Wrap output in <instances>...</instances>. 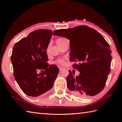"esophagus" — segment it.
Instances as JSON below:
<instances>
[{"instance_id":"34e87169","label":"esophagus","mask_w":122,"mask_h":122,"mask_svg":"<svg viewBox=\"0 0 122 122\" xmlns=\"http://www.w3.org/2000/svg\"><path fill=\"white\" fill-rule=\"evenodd\" d=\"M63 69V68H62V67H61V66H59V70L60 71H62V70Z\"/></svg>"}]
</instances>
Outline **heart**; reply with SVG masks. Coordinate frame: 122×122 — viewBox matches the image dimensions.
<instances>
[{
  "instance_id": "b5f03b06",
  "label": "heart",
  "mask_w": 122,
  "mask_h": 122,
  "mask_svg": "<svg viewBox=\"0 0 122 122\" xmlns=\"http://www.w3.org/2000/svg\"><path fill=\"white\" fill-rule=\"evenodd\" d=\"M66 40H67L66 38H58V39H56V43L57 45H58L59 46H61L62 44H63ZM56 63L60 64H63L64 63V60L62 59H59L56 61Z\"/></svg>"
}]
</instances>
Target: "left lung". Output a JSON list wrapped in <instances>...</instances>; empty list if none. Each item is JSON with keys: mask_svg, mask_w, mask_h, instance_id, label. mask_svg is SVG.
<instances>
[{"mask_svg": "<svg viewBox=\"0 0 122 122\" xmlns=\"http://www.w3.org/2000/svg\"><path fill=\"white\" fill-rule=\"evenodd\" d=\"M54 36L70 41V60L78 62L73 68L80 72L74 77L69 70L67 86L74 95L86 98L98 94L104 89L111 71L110 46L103 36L86 25L54 31Z\"/></svg>", "mask_w": 122, "mask_h": 122, "instance_id": "obj_1", "label": "left lung"}]
</instances>
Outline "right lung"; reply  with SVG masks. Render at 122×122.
<instances>
[{
	"mask_svg": "<svg viewBox=\"0 0 122 122\" xmlns=\"http://www.w3.org/2000/svg\"><path fill=\"white\" fill-rule=\"evenodd\" d=\"M52 31L39 29L30 32L14 46L11 61L14 76L20 89L32 97L43 94L53 86L59 69L49 65L46 49ZM38 69L42 72L37 74Z\"/></svg>",
	"mask_w": 122,
	"mask_h": 122,
	"instance_id": "1",
	"label": "right lung"
}]
</instances>
